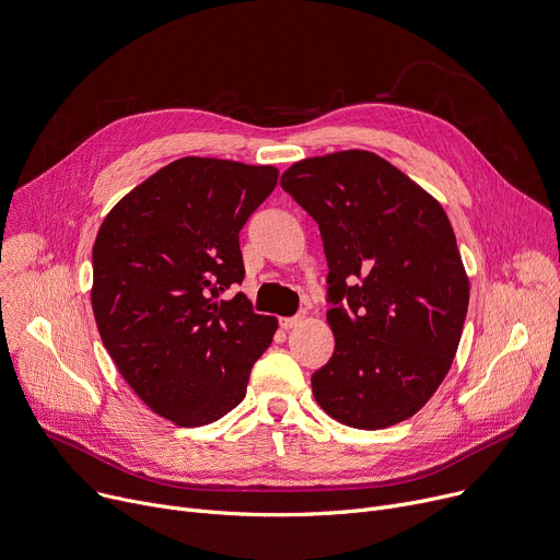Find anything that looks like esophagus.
I'll list each match as a JSON object with an SVG mask.
<instances>
[{"mask_svg": "<svg viewBox=\"0 0 560 560\" xmlns=\"http://www.w3.org/2000/svg\"><path fill=\"white\" fill-rule=\"evenodd\" d=\"M303 322H306V313H296L294 317H283L281 319V328L283 330H290V328H294V326H299V324H303Z\"/></svg>", "mask_w": 560, "mask_h": 560, "instance_id": "34e87169", "label": "esophagus"}]
</instances>
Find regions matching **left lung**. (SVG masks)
I'll use <instances>...</instances> for the list:
<instances>
[{"mask_svg":"<svg viewBox=\"0 0 560 560\" xmlns=\"http://www.w3.org/2000/svg\"><path fill=\"white\" fill-rule=\"evenodd\" d=\"M281 187L319 225L335 352L313 375L322 409L352 429L416 416L460 343L469 279L440 202L382 156L294 163Z\"/></svg>","mask_w":560,"mask_h":560,"instance_id":"left-lung-1","label":"left lung"}]
</instances>
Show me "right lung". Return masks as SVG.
I'll use <instances>...</instances> for the list:
<instances>
[{"label": "right lung", "instance_id": "right-lung-1", "mask_svg": "<svg viewBox=\"0 0 560 560\" xmlns=\"http://www.w3.org/2000/svg\"><path fill=\"white\" fill-rule=\"evenodd\" d=\"M279 170L178 159L133 187L93 243L91 306L105 348L151 411L210 424L245 397L277 317L245 294L238 232L272 194Z\"/></svg>", "mask_w": 560, "mask_h": 560}]
</instances>
